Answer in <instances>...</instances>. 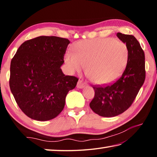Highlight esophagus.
I'll use <instances>...</instances> for the list:
<instances>
[{"label": "esophagus", "mask_w": 157, "mask_h": 157, "mask_svg": "<svg viewBox=\"0 0 157 157\" xmlns=\"http://www.w3.org/2000/svg\"><path fill=\"white\" fill-rule=\"evenodd\" d=\"M86 86V84L82 80H79L78 82V84H77V87H78V89H83L84 87Z\"/></svg>", "instance_id": "obj_1"}]
</instances>
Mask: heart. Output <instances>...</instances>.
<instances>
[{"label": "heart", "mask_w": 157, "mask_h": 157, "mask_svg": "<svg viewBox=\"0 0 157 157\" xmlns=\"http://www.w3.org/2000/svg\"><path fill=\"white\" fill-rule=\"evenodd\" d=\"M68 52L65 62L72 73H81L86 67V74L96 84H107L123 74L129 60L127 45L112 38H98L77 42Z\"/></svg>", "instance_id": "1"}]
</instances>
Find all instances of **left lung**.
I'll list each match as a JSON object with an SVG mask.
<instances>
[{
	"label": "left lung",
	"mask_w": 157,
	"mask_h": 157,
	"mask_svg": "<svg viewBox=\"0 0 157 157\" xmlns=\"http://www.w3.org/2000/svg\"><path fill=\"white\" fill-rule=\"evenodd\" d=\"M129 50L127 67L120 78L113 83L94 86L95 96L89 106L95 113L113 117L123 113L134 102L145 79V54L133 35L117 33Z\"/></svg>",
	"instance_id": "1"
}]
</instances>
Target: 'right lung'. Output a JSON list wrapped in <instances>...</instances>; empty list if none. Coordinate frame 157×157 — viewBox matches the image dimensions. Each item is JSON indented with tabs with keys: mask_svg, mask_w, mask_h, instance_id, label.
<instances>
[{
	"mask_svg": "<svg viewBox=\"0 0 157 157\" xmlns=\"http://www.w3.org/2000/svg\"><path fill=\"white\" fill-rule=\"evenodd\" d=\"M68 39L41 36L21 45L10 64V87L18 107L33 120L46 121L62 112L66 95L78 79L61 66Z\"/></svg>",
	"mask_w": 157,
	"mask_h": 157,
	"instance_id": "obj_1",
	"label": "right lung"
}]
</instances>
